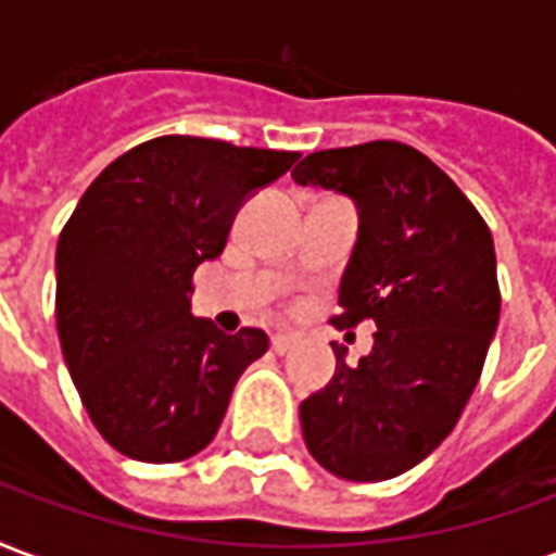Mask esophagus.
Instances as JSON below:
<instances>
[{"label": "esophagus", "mask_w": 556, "mask_h": 556, "mask_svg": "<svg viewBox=\"0 0 556 556\" xmlns=\"http://www.w3.org/2000/svg\"><path fill=\"white\" fill-rule=\"evenodd\" d=\"M299 343V338L295 334H275L273 338V350L278 352V355H283V352H290Z\"/></svg>", "instance_id": "obj_1"}]
</instances>
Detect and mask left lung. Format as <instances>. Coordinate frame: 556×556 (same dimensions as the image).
<instances>
[{
	"mask_svg": "<svg viewBox=\"0 0 556 556\" xmlns=\"http://www.w3.org/2000/svg\"><path fill=\"white\" fill-rule=\"evenodd\" d=\"M293 180L346 194L358 242L331 326L376 323L372 352L299 406L311 456L340 480L379 483L447 439L501 317L489 225L435 162L403 141L317 150Z\"/></svg>",
	"mask_w": 556,
	"mask_h": 556,
	"instance_id": "left-lung-1",
	"label": "left lung"
}]
</instances>
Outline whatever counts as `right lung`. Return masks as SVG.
Wrapping results in <instances>:
<instances>
[{
    "label": "right lung",
    "mask_w": 556,
    "mask_h": 556,
    "mask_svg": "<svg viewBox=\"0 0 556 556\" xmlns=\"http://www.w3.org/2000/svg\"><path fill=\"white\" fill-rule=\"evenodd\" d=\"M299 153L160 136L85 189L55 249L64 362L97 432L129 459L184 462L216 439L233 384L269 350L192 317V275L225 251L245 198Z\"/></svg>",
    "instance_id": "add662e5"
}]
</instances>
